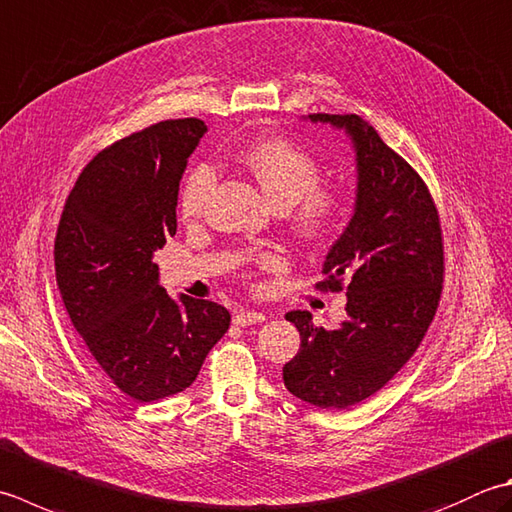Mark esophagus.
<instances>
[{"label": "esophagus", "mask_w": 512, "mask_h": 512, "mask_svg": "<svg viewBox=\"0 0 512 512\" xmlns=\"http://www.w3.org/2000/svg\"><path fill=\"white\" fill-rule=\"evenodd\" d=\"M264 319H266V315L257 313V310H239L233 322L237 326H255V324H262Z\"/></svg>", "instance_id": "obj_1"}]
</instances>
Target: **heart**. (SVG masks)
Listing matches in <instances>:
<instances>
[{
	"label": "heart",
	"instance_id": "obj_1",
	"mask_svg": "<svg viewBox=\"0 0 512 512\" xmlns=\"http://www.w3.org/2000/svg\"><path fill=\"white\" fill-rule=\"evenodd\" d=\"M277 208H288V226L297 239L319 244L335 233L344 219L346 193L342 186L319 182L322 166L317 157L290 139H264L244 146L237 153ZM217 184V170L197 164L188 170L179 188V215L184 222H197L206 213ZM264 266L277 262L275 255L259 257Z\"/></svg>",
	"mask_w": 512,
	"mask_h": 512
}]
</instances>
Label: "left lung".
I'll use <instances>...</instances> for the list:
<instances>
[{"instance_id": "left-lung-1", "label": "left lung", "mask_w": 512, "mask_h": 512, "mask_svg": "<svg viewBox=\"0 0 512 512\" xmlns=\"http://www.w3.org/2000/svg\"><path fill=\"white\" fill-rule=\"evenodd\" d=\"M346 128L357 150V204L324 262V293L346 290V322L315 326L308 310L286 319L302 337L284 384L319 408H350L404 368L433 324L444 288V237L417 170L357 115L313 113Z\"/></svg>"}]
</instances>
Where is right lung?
<instances>
[{
	"label": "right lung",
	"instance_id": "add662e5",
	"mask_svg": "<svg viewBox=\"0 0 512 512\" xmlns=\"http://www.w3.org/2000/svg\"><path fill=\"white\" fill-rule=\"evenodd\" d=\"M202 119H166L117 139L70 190L55 237V277L70 322L122 393L155 402L195 382L230 313L175 302L153 253L177 230V190Z\"/></svg>",
	"mask_w": 512,
	"mask_h": 512
}]
</instances>
